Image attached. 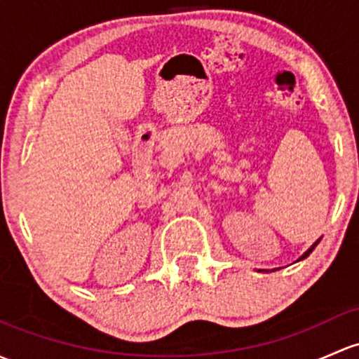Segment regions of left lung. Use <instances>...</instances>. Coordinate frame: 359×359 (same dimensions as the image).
I'll return each mask as SVG.
<instances>
[{
	"mask_svg": "<svg viewBox=\"0 0 359 359\" xmlns=\"http://www.w3.org/2000/svg\"><path fill=\"white\" fill-rule=\"evenodd\" d=\"M316 244H318V241H316V243H315V244H313V246H311V248H309V249H308V251H306V252H304V255H303V256H301V258H299V259H304V258H306V256H309V252H311V251H313V249H315V246H316Z\"/></svg>",
	"mask_w": 359,
	"mask_h": 359,
	"instance_id": "obj_1",
	"label": "left lung"
}]
</instances>
